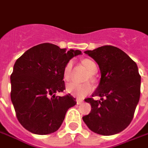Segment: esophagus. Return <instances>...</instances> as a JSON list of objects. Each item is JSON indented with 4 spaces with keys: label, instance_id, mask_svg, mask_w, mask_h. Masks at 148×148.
Returning a JSON list of instances; mask_svg holds the SVG:
<instances>
[{
    "label": "esophagus",
    "instance_id": "obj_1",
    "mask_svg": "<svg viewBox=\"0 0 148 148\" xmlns=\"http://www.w3.org/2000/svg\"><path fill=\"white\" fill-rule=\"evenodd\" d=\"M76 102H77V104H78V105H79V104H81V103H83V100H81V99H77L76 100Z\"/></svg>",
    "mask_w": 148,
    "mask_h": 148
}]
</instances>
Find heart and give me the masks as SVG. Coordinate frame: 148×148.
<instances>
[{
  "label": "heart",
  "instance_id": "1",
  "mask_svg": "<svg viewBox=\"0 0 148 148\" xmlns=\"http://www.w3.org/2000/svg\"><path fill=\"white\" fill-rule=\"evenodd\" d=\"M82 63L86 67L88 71L89 72V74L93 75L97 73L98 66H97L96 63L93 61L92 60L85 59L82 61ZM72 68H73V61H71V60L68 62L64 68L63 76H64V79L65 81H69L70 79L71 73H72ZM92 90H93V88L91 86V84H77V83L72 82V83H69L66 85V91L68 93L74 95L79 99L84 98L88 93H91Z\"/></svg>",
  "mask_w": 148,
  "mask_h": 148
}]
</instances>
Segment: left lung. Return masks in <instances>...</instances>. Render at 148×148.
<instances>
[{
    "instance_id": "left-lung-1",
    "label": "left lung",
    "mask_w": 148,
    "mask_h": 148,
    "mask_svg": "<svg viewBox=\"0 0 148 148\" xmlns=\"http://www.w3.org/2000/svg\"><path fill=\"white\" fill-rule=\"evenodd\" d=\"M84 53L99 64L101 79L92 95L88 98L91 112L83 120L92 132L110 136L124 130L132 121L140 99L141 76L137 64L122 49L104 45Z\"/></svg>"
}]
</instances>
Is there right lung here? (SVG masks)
<instances>
[{
    "instance_id": "obj_1",
    "label": "right lung",
    "mask_w": 148,
    "mask_h": 148,
    "mask_svg": "<svg viewBox=\"0 0 148 148\" xmlns=\"http://www.w3.org/2000/svg\"><path fill=\"white\" fill-rule=\"evenodd\" d=\"M80 50L60 49L44 43L26 50L15 63L10 75V99L20 123L29 132L46 135L56 132L68 109L76 104L65 89L64 68Z\"/></svg>"
}]
</instances>
